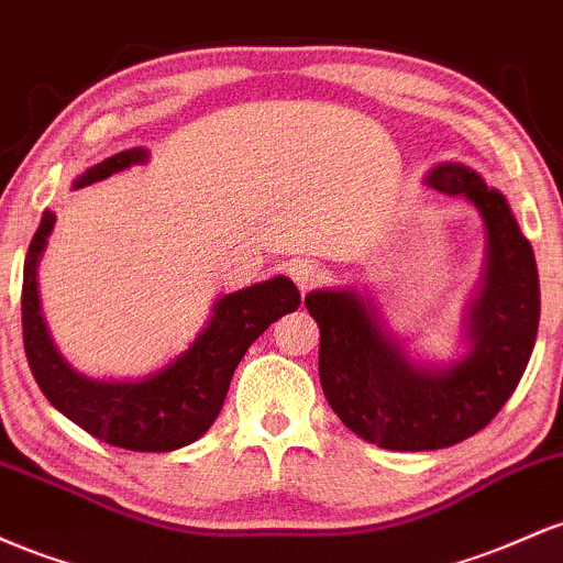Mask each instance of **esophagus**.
Listing matches in <instances>:
<instances>
[{"mask_svg": "<svg viewBox=\"0 0 563 563\" xmlns=\"http://www.w3.org/2000/svg\"><path fill=\"white\" fill-rule=\"evenodd\" d=\"M289 276H292V282L298 284L300 292L306 295L324 282V268L313 261H292L289 263Z\"/></svg>", "mask_w": 563, "mask_h": 563, "instance_id": "34e87169", "label": "esophagus"}]
</instances>
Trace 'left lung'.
I'll list each match as a JSON object with an SVG mask.
<instances>
[{
    "mask_svg": "<svg viewBox=\"0 0 563 563\" xmlns=\"http://www.w3.org/2000/svg\"><path fill=\"white\" fill-rule=\"evenodd\" d=\"M428 186L473 201L489 236L463 362L450 369L415 366L358 295L316 289L306 298L319 324V377L334 415L364 441L396 452L444 450L489 426L519 385L540 324L534 252L503 194L452 162L433 167Z\"/></svg>",
    "mask_w": 563,
    "mask_h": 563,
    "instance_id": "8db88e82",
    "label": "left lung"
}]
</instances>
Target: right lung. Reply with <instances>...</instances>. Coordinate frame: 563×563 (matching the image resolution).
<instances>
[{"instance_id": "obj_1", "label": "right lung", "mask_w": 563, "mask_h": 563, "mask_svg": "<svg viewBox=\"0 0 563 563\" xmlns=\"http://www.w3.org/2000/svg\"><path fill=\"white\" fill-rule=\"evenodd\" d=\"M143 148H130L95 164L77 180L90 186L145 162ZM55 214L44 210L23 263V349L42 394L58 412L77 422L95 439L132 452H173L210 431L220 415L229 385L242 356L276 319L298 311L300 292L292 282L276 279L252 284L214 302L207 330L194 345L141 383H100L79 375L60 358L40 313L36 263L47 244Z\"/></svg>"}]
</instances>
